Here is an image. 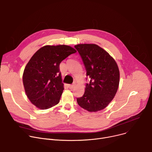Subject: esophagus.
I'll list each match as a JSON object with an SVG mask.
<instances>
[{
  "mask_svg": "<svg viewBox=\"0 0 152 152\" xmlns=\"http://www.w3.org/2000/svg\"><path fill=\"white\" fill-rule=\"evenodd\" d=\"M75 84H69V85L68 86V87H69V88L70 89H72V88H73V87H75Z\"/></svg>",
  "mask_w": 152,
  "mask_h": 152,
  "instance_id": "34e87169",
  "label": "esophagus"
}]
</instances>
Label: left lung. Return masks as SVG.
<instances>
[{"label":"left lung","instance_id":"1","mask_svg":"<svg viewBox=\"0 0 152 152\" xmlns=\"http://www.w3.org/2000/svg\"><path fill=\"white\" fill-rule=\"evenodd\" d=\"M75 48L83 59L89 77L85 92L77 98V102L89 112L102 110L117 93L120 80L117 64L105 50L96 45L79 44Z\"/></svg>","mask_w":152,"mask_h":152}]
</instances>
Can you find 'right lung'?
I'll return each instance as SVG.
<instances>
[{
    "label": "right lung",
    "instance_id": "add662e5",
    "mask_svg": "<svg viewBox=\"0 0 152 152\" xmlns=\"http://www.w3.org/2000/svg\"><path fill=\"white\" fill-rule=\"evenodd\" d=\"M76 50L69 46H45L30 59L23 80L26 94L33 104L47 109L59 103L64 90L60 64Z\"/></svg>",
    "mask_w": 152,
    "mask_h": 152
}]
</instances>
